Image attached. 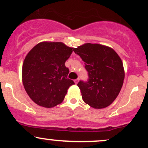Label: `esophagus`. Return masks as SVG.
Listing matches in <instances>:
<instances>
[{
    "instance_id": "esophagus-1",
    "label": "esophagus",
    "mask_w": 148,
    "mask_h": 148,
    "mask_svg": "<svg viewBox=\"0 0 148 148\" xmlns=\"http://www.w3.org/2000/svg\"><path fill=\"white\" fill-rule=\"evenodd\" d=\"M78 82H79V79H75L74 80V83H75V84H77Z\"/></svg>"
}]
</instances>
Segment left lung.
I'll use <instances>...</instances> for the list:
<instances>
[{"label": "left lung", "instance_id": "obj_1", "mask_svg": "<svg viewBox=\"0 0 148 148\" xmlns=\"http://www.w3.org/2000/svg\"><path fill=\"white\" fill-rule=\"evenodd\" d=\"M85 62L87 81H80L83 100L95 108H106L113 102L123 87L125 71L121 59L110 47L87 43L73 48Z\"/></svg>", "mask_w": 148, "mask_h": 148}]
</instances>
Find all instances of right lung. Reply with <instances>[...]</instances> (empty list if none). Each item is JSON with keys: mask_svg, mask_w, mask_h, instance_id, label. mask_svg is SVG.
I'll return each instance as SVG.
<instances>
[{"mask_svg": "<svg viewBox=\"0 0 148 148\" xmlns=\"http://www.w3.org/2000/svg\"><path fill=\"white\" fill-rule=\"evenodd\" d=\"M73 49L62 42H42L27 54L22 67V81L27 94L35 103L52 108L63 101L74 84L67 78L65 67Z\"/></svg>", "mask_w": 148, "mask_h": 148, "instance_id": "obj_1", "label": "right lung"}]
</instances>
